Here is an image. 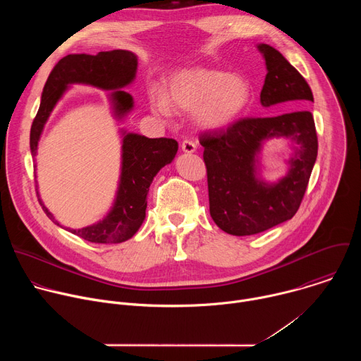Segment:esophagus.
<instances>
[{
    "instance_id": "1",
    "label": "esophagus",
    "mask_w": 361,
    "mask_h": 361,
    "mask_svg": "<svg viewBox=\"0 0 361 361\" xmlns=\"http://www.w3.org/2000/svg\"><path fill=\"white\" fill-rule=\"evenodd\" d=\"M181 149L185 154H191V152H194L197 149V147H195V144L191 140H184L183 144H181Z\"/></svg>"
}]
</instances>
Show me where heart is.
Returning a JSON list of instances; mask_svg holds the SVG:
<instances>
[{"mask_svg":"<svg viewBox=\"0 0 361 361\" xmlns=\"http://www.w3.org/2000/svg\"><path fill=\"white\" fill-rule=\"evenodd\" d=\"M252 85L241 74L219 70L192 68L173 75L167 91L152 88L148 92L151 111L163 118L173 109L194 110V121L202 130L220 131L234 124L248 109Z\"/></svg>","mask_w":361,"mask_h":361,"instance_id":"obj_1","label":"heart"}]
</instances>
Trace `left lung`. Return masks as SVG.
Listing matches in <instances>:
<instances>
[{
  "label": "left lung",
  "instance_id": "left-lung-1",
  "mask_svg": "<svg viewBox=\"0 0 361 361\" xmlns=\"http://www.w3.org/2000/svg\"><path fill=\"white\" fill-rule=\"evenodd\" d=\"M267 68L260 94L264 109L277 104L307 106L314 102L301 74L269 44H257ZM281 137L290 148L288 170L276 182L262 177V148ZM207 167L210 214L231 235L267 231L297 213L317 159L313 114L307 110L264 118H244L224 131L200 137Z\"/></svg>",
  "mask_w": 361,
  "mask_h": 361
}]
</instances>
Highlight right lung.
Instances as JSON below:
<instances>
[{
	"label": "right lung",
	"mask_w": 361,
	"mask_h": 361,
	"mask_svg": "<svg viewBox=\"0 0 361 361\" xmlns=\"http://www.w3.org/2000/svg\"><path fill=\"white\" fill-rule=\"evenodd\" d=\"M137 67V56L128 49L106 51L97 56L70 54L61 59L44 85L39 109L31 127L30 148L34 161L39 138L51 113L74 84L109 91L111 114L117 123H123L134 109V98L124 88L134 82ZM118 133L121 137L120 177L114 202L104 219L82 228L64 227L45 207L37 191L41 207L51 221L97 244L123 243L138 231L145 220L149 185L159 171L174 160L178 149V142L173 138H148L124 128H120Z\"/></svg>",
	"instance_id": "1"
}]
</instances>
